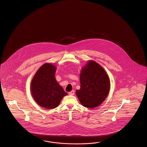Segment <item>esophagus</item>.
<instances>
[{
	"label": "esophagus",
	"mask_w": 147,
	"mask_h": 147,
	"mask_svg": "<svg viewBox=\"0 0 147 147\" xmlns=\"http://www.w3.org/2000/svg\"><path fill=\"white\" fill-rule=\"evenodd\" d=\"M74 93H75V91L74 90H72L71 91L69 92V94L71 95V96H73L74 94Z\"/></svg>",
	"instance_id": "obj_1"
}]
</instances>
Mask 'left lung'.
<instances>
[{"mask_svg":"<svg viewBox=\"0 0 147 147\" xmlns=\"http://www.w3.org/2000/svg\"><path fill=\"white\" fill-rule=\"evenodd\" d=\"M80 89L76 94L84 107L94 108L104 101L110 87V79L103 68L95 61H90L82 69Z\"/></svg>","mask_w":147,"mask_h":147,"instance_id":"8db88e82","label":"left lung"}]
</instances>
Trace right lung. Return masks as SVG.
Masks as SVG:
<instances>
[{
  "label": "right lung",
  "mask_w": 147,
  "mask_h": 147,
  "mask_svg": "<svg viewBox=\"0 0 147 147\" xmlns=\"http://www.w3.org/2000/svg\"><path fill=\"white\" fill-rule=\"evenodd\" d=\"M56 67L45 63L36 73L31 84V91L36 102L46 109L57 107L67 93L55 78Z\"/></svg>",
  "instance_id": "right-lung-1"
}]
</instances>
